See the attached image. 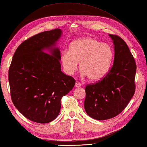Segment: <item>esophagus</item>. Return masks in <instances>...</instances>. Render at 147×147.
Segmentation results:
<instances>
[{"mask_svg": "<svg viewBox=\"0 0 147 147\" xmlns=\"http://www.w3.org/2000/svg\"><path fill=\"white\" fill-rule=\"evenodd\" d=\"M82 85L81 83H80V82H79L78 81H76V83H75V87H80V86Z\"/></svg>", "mask_w": 147, "mask_h": 147, "instance_id": "34e87169", "label": "esophagus"}]
</instances>
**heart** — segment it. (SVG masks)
<instances>
[{"instance_id": "obj_1", "label": "heart", "mask_w": 147, "mask_h": 147, "mask_svg": "<svg viewBox=\"0 0 147 147\" xmlns=\"http://www.w3.org/2000/svg\"><path fill=\"white\" fill-rule=\"evenodd\" d=\"M113 57L110 45L93 37H84L72 42L69 50L62 51L60 60L69 75L77 71L80 62L82 75L87 76L91 81H98L108 73Z\"/></svg>"}]
</instances>
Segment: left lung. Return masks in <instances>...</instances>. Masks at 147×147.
Listing matches in <instances>:
<instances>
[{"label":"left lung","instance_id":"8db88e82","mask_svg":"<svg viewBox=\"0 0 147 147\" xmlns=\"http://www.w3.org/2000/svg\"><path fill=\"white\" fill-rule=\"evenodd\" d=\"M113 41L114 62L107 74L96 83L86 85L84 107L88 116L104 120L124 110L135 92L136 64L126 42L110 34Z\"/></svg>","mask_w":147,"mask_h":147}]
</instances>
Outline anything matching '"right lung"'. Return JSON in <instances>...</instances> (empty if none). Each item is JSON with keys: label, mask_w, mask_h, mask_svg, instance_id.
Here are the masks:
<instances>
[{"label": "right lung", "mask_w": 147, "mask_h": 147, "mask_svg": "<svg viewBox=\"0 0 147 147\" xmlns=\"http://www.w3.org/2000/svg\"><path fill=\"white\" fill-rule=\"evenodd\" d=\"M61 34L59 28L37 34L21 43L14 53L8 73L11 97L31 121L46 123L55 119L62 97L75 85L73 77L61 71L60 52L55 47Z\"/></svg>", "instance_id": "1"}]
</instances>
